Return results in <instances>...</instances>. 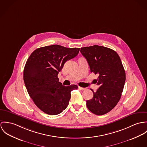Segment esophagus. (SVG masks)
I'll use <instances>...</instances> for the list:
<instances>
[{
	"mask_svg": "<svg viewBox=\"0 0 147 147\" xmlns=\"http://www.w3.org/2000/svg\"><path fill=\"white\" fill-rule=\"evenodd\" d=\"M78 88H79L80 90H82V91H83V90H86V88H85L81 87H78Z\"/></svg>",
	"mask_w": 147,
	"mask_h": 147,
	"instance_id": "esophagus-1",
	"label": "esophagus"
}]
</instances>
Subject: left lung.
<instances>
[{"instance_id": "1", "label": "left lung", "mask_w": 147, "mask_h": 147, "mask_svg": "<svg viewBox=\"0 0 147 147\" xmlns=\"http://www.w3.org/2000/svg\"><path fill=\"white\" fill-rule=\"evenodd\" d=\"M80 51L91 72L98 76L95 83L100 87L95 92L91 89L94 96L86 101L87 107L94 114H106L117 104L123 90L126 74L121 59L114 50L98 45L82 47Z\"/></svg>"}]
</instances>
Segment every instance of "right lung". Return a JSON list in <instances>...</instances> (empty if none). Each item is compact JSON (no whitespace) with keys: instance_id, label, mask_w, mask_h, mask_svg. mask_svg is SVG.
<instances>
[{"instance_id":"add662e5","label":"right lung","mask_w":147,"mask_h":147,"mask_svg":"<svg viewBox=\"0 0 147 147\" xmlns=\"http://www.w3.org/2000/svg\"><path fill=\"white\" fill-rule=\"evenodd\" d=\"M79 51V48L55 45L35 49L28 59L24 83L34 104L45 113H61L69 104L71 91L78 88L75 84L63 86L57 76L66 61L75 57Z\"/></svg>"}]
</instances>
